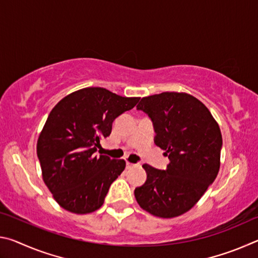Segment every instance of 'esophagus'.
<instances>
[{
  "label": "esophagus",
  "mask_w": 258,
  "mask_h": 258,
  "mask_svg": "<svg viewBox=\"0 0 258 258\" xmlns=\"http://www.w3.org/2000/svg\"><path fill=\"white\" fill-rule=\"evenodd\" d=\"M135 166H137V165L132 164V163H128V161H127V163H126V168H127V169L133 168V167H135Z\"/></svg>",
  "instance_id": "obj_1"
}]
</instances>
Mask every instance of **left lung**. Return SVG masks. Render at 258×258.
I'll return each mask as SVG.
<instances>
[{
  "instance_id": "obj_1",
  "label": "left lung",
  "mask_w": 258,
  "mask_h": 258,
  "mask_svg": "<svg viewBox=\"0 0 258 258\" xmlns=\"http://www.w3.org/2000/svg\"><path fill=\"white\" fill-rule=\"evenodd\" d=\"M137 107L154 121L155 143L169 164L166 171L142 166L147 181L135 187V199L154 216H180L199 202L220 171V126L200 100L185 92L145 97Z\"/></svg>"
}]
</instances>
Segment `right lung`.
I'll return each instance as SVG.
<instances>
[{
  "instance_id": "obj_1",
  "label": "right lung",
  "mask_w": 258,
  "mask_h": 258,
  "mask_svg": "<svg viewBox=\"0 0 258 258\" xmlns=\"http://www.w3.org/2000/svg\"><path fill=\"white\" fill-rule=\"evenodd\" d=\"M138 97H121L103 87H84L55 104L37 140L42 177L66 211L89 214L103 205L111 183L125 169L124 159L95 155L112 121L131 110Z\"/></svg>"
}]
</instances>
